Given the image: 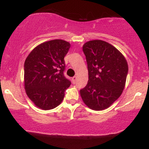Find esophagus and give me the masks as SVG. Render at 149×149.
Segmentation results:
<instances>
[{
	"mask_svg": "<svg viewBox=\"0 0 149 149\" xmlns=\"http://www.w3.org/2000/svg\"><path fill=\"white\" fill-rule=\"evenodd\" d=\"M76 80H77V77H76V76H73V77L72 78V82H73V84L76 83Z\"/></svg>",
	"mask_w": 149,
	"mask_h": 149,
	"instance_id": "obj_1",
	"label": "esophagus"
}]
</instances>
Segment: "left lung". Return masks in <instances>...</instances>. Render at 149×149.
<instances>
[{"label": "left lung", "mask_w": 149, "mask_h": 149, "mask_svg": "<svg viewBox=\"0 0 149 149\" xmlns=\"http://www.w3.org/2000/svg\"><path fill=\"white\" fill-rule=\"evenodd\" d=\"M88 67L87 85L80 90L82 100L93 110H103L122 94L128 65L117 48L102 40H91L83 45Z\"/></svg>", "instance_id": "8db88e82"}]
</instances>
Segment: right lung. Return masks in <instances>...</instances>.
I'll return each mask as SVG.
<instances>
[{
  "mask_svg": "<svg viewBox=\"0 0 149 149\" xmlns=\"http://www.w3.org/2000/svg\"><path fill=\"white\" fill-rule=\"evenodd\" d=\"M70 44L53 40L39 45L24 63V88L36 107L44 110L58 107L70 81L64 76L65 61Z\"/></svg>",
  "mask_w": 149,
  "mask_h": 149,
  "instance_id": "add662e5",
  "label": "right lung"
}]
</instances>
